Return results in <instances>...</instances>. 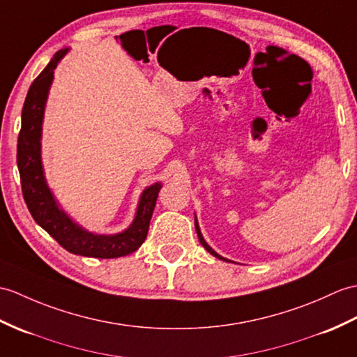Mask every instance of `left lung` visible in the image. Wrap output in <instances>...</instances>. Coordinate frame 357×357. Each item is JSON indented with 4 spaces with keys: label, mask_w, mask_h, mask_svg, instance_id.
Masks as SVG:
<instances>
[{
    "label": "left lung",
    "mask_w": 357,
    "mask_h": 357,
    "mask_svg": "<svg viewBox=\"0 0 357 357\" xmlns=\"http://www.w3.org/2000/svg\"><path fill=\"white\" fill-rule=\"evenodd\" d=\"M195 227H196V233H197V237H199V242H201L202 243V246L205 248V250L206 251H208L211 255H214V257H218V259L219 260H223V261H229L228 259H223V257L222 255H219L216 251H214V250H211V246L208 245V243H206L205 242V240H204V237H202V233H201V229H199V223H197V219H195Z\"/></svg>",
    "instance_id": "obj_1"
}]
</instances>
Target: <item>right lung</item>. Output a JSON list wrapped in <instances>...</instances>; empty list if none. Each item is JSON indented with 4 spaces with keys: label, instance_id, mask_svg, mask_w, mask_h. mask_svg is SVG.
I'll return each instance as SVG.
<instances>
[{
    "label": "right lung",
    "instance_id": "right-lung-1",
    "mask_svg": "<svg viewBox=\"0 0 357 357\" xmlns=\"http://www.w3.org/2000/svg\"><path fill=\"white\" fill-rule=\"evenodd\" d=\"M66 52L68 48L61 50L53 56L44 71L33 80L24 102L18 152H16L22 196L31 218L68 252L96 257V259H117L137 251L143 245L162 185L161 182H155L141 193L134 222L119 234L89 233L61 208L44 176L43 160H40V137H43L44 111L48 91L54 77V68Z\"/></svg>",
    "mask_w": 357,
    "mask_h": 357
}]
</instances>
